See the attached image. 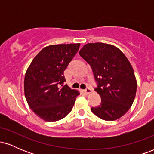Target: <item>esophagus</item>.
<instances>
[{"instance_id": "1", "label": "esophagus", "mask_w": 154, "mask_h": 154, "mask_svg": "<svg viewBox=\"0 0 154 154\" xmlns=\"http://www.w3.org/2000/svg\"><path fill=\"white\" fill-rule=\"evenodd\" d=\"M83 92H84V93H85L86 95H88V94H90V93H92V91H91V89H90V88H86L85 90H84V91H83Z\"/></svg>"}]
</instances>
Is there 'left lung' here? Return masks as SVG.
<instances>
[{"mask_svg": "<svg viewBox=\"0 0 154 154\" xmlns=\"http://www.w3.org/2000/svg\"><path fill=\"white\" fill-rule=\"evenodd\" d=\"M79 54L91 65L101 102L92 107L95 115L114 121L126 114L133 103L137 81L131 63L118 48L103 43H88Z\"/></svg>", "mask_w": 154, "mask_h": 154, "instance_id": "8db88e82", "label": "left lung"}]
</instances>
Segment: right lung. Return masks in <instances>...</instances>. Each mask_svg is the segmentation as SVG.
Returning a JSON list of instances; mask_svg holds the SVG:
<instances>
[{
  "label": "right lung",
  "instance_id": "right-lung-1",
  "mask_svg": "<svg viewBox=\"0 0 154 154\" xmlns=\"http://www.w3.org/2000/svg\"><path fill=\"white\" fill-rule=\"evenodd\" d=\"M80 43L45 47L26 70L24 91L28 105L38 117L46 122L64 118L73 108L79 91L67 85L63 72L75 57Z\"/></svg>",
  "mask_w": 154,
  "mask_h": 154
}]
</instances>
